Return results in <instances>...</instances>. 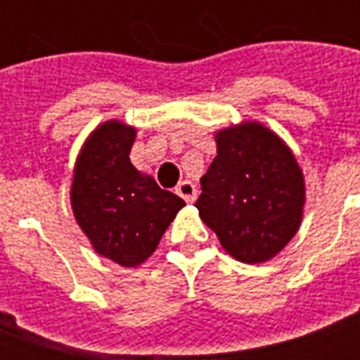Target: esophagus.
<instances>
[{"instance_id":"34e87169","label":"esophagus","mask_w":360,"mask_h":360,"mask_svg":"<svg viewBox=\"0 0 360 360\" xmlns=\"http://www.w3.org/2000/svg\"><path fill=\"white\" fill-rule=\"evenodd\" d=\"M177 195L185 200V202H195L196 200V187L191 181H181L177 187Z\"/></svg>"}]
</instances>
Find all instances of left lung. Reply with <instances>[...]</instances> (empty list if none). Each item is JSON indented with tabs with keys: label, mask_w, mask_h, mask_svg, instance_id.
<instances>
[{
	"label": "left lung",
	"mask_w": 360,
	"mask_h": 360,
	"mask_svg": "<svg viewBox=\"0 0 360 360\" xmlns=\"http://www.w3.org/2000/svg\"><path fill=\"white\" fill-rule=\"evenodd\" d=\"M218 156L202 175L198 214L227 255L262 264L299 231L307 188L293 152L258 121L219 129Z\"/></svg>",
	"instance_id": "obj_1"
}]
</instances>
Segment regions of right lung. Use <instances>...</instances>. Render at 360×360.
I'll return each instance as SVG.
<instances>
[{"label": "right lung", "instance_id": "right-lung-1", "mask_svg": "<svg viewBox=\"0 0 360 360\" xmlns=\"http://www.w3.org/2000/svg\"><path fill=\"white\" fill-rule=\"evenodd\" d=\"M136 129L103 121L77 156L71 183L75 219L92 249L111 262L134 268L158 249L185 200L158 187L131 164Z\"/></svg>", "mask_w": 360, "mask_h": 360}]
</instances>
